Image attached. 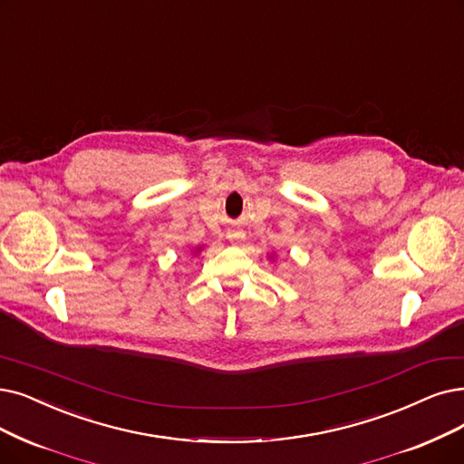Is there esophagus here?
I'll use <instances>...</instances> for the list:
<instances>
[{
    "mask_svg": "<svg viewBox=\"0 0 464 464\" xmlns=\"http://www.w3.org/2000/svg\"><path fill=\"white\" fill-rule=\"evenodd\" d=\"M244 237H246V234L242 232V230H230L228 232V239L232 244H239V242H244Z\"/></svg>",
    "mask_w": 464,
    "mask_h": 464,
    "instance_id": "esophagus-1",
    "label": "esophagus"
}]
</instances>
